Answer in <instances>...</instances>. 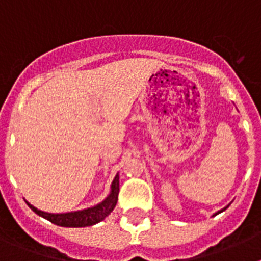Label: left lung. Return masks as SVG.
Here are the masks:
<instances>
[{
    "label": "left lung",
    "mask_w": 261,
    "mask_h": 261,
    "mask_svg": "<svg viewBox=\"0 0 261 261\" xmlns=\"http://www.w3.org/2000/svg\"><path fill=\"white\" fill-rule=\"evenodd\" d=\"M227 208H229V205H227V206H226V208H223V209H221V211H220V212H217V213H214V216H217V214H218V213H221V212H223V211H226V209H227Z\"/></svg>",
    "instance_id": "1"
}]
</instances>
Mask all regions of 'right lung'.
Instances as JSON below:
<instances>
[{"mask_svg":"<svg viewBox=\"0 0 261 261\" xmlns=\"http://www.w3.org/2000/svg\"><path fill=\"white\" fill-rule=\"evenodd\" d=\"M117 196H119V174L115 176L114 181H112L110 195L102 202H99L98 205L84 209V211L55 214L41 212L36 209L35 206H32L31 204H29V202L27 204L38 216L43 217V218L50 221V222L57 226H62V227H86V226H93L103 221L111 212L114 211L117 202Z\"/></svg>","mask_w":261,"mask_h":261,"instance_id":"add662e5","label":"right lung"}]
</instances>
